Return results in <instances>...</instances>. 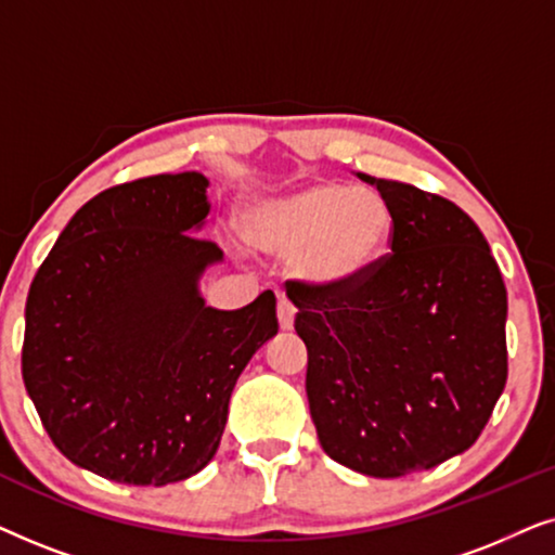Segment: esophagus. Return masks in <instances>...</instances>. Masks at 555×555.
Listing matches in <instances>:
<instances>
[{
	"mask_svg": "<svg viewBox=\"0 0 555 555\" xmlns=\"http://www.w3.org/2000/svg\"><path fill=\"white\" fill-rule=\"evenodd\" d=\"M278 321H280V328H283V331H291L293 328L295 306L285 298V295H280V300H278Z\"/></svg>",
	"mask_w": 555,
	"mask_h": 555,
	"instance_id": "esophagus-1",
	"label": "esophagus"
}]
</instances>
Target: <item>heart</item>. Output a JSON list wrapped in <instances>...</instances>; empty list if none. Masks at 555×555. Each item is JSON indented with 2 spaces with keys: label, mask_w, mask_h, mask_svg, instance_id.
Wrapping results in <instances>:
<instances>
[{
  "label": "heart",
  "mask_w": 555,
  "mask_h": 555,
  "mask_svg": "<svg viewBox=\"0 0 555 555\" xmlns=\"http://www.w3.org/2000/svg\"><path fill=\"white\" fill-rule=\"evenodd\" d=\"M393 211L382 192L336 181L310 184L257 207L249 237L264 253L295 257V268L315 287H348L386 253Z\"/></svg>",
  "instance_id": "b5f03b06"
}]
</instances>
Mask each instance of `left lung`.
I'll return each instance as SVG.
<instances>
[{
  "label": "left lung",
  "mask_w": 555,
  "mask_h": 555,
  "mask_svg": "<svg viewBox=\"0 0 555 555\" xmlns=\"http://www.w3.org/2000/svg\"><path fill=\"white\" fill-rule=\"evenodd\" d=\"M393 211L389 255L359 283L293 280L306 391L331 460L371 477L442 465L482 435L507 382V293L457 204L359 173Z\"/></svg>",
  "instance_id": "8db88e82"
}]
</instances>
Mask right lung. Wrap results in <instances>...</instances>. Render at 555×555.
Here are the masks:
<instances>
[{"label": "right lung", "mask_w": 555, "mask_h": 555, "mask_svg": "<svg viewBox=\"0 0 555 555\" xmlns=\"http://www.w3.org/2000/svg\"><path fill=\"white\" fill-rule=\"evenodd\" d=\"M196 171L111 186L82 204L29 285L22 378L42 427L78 467L169 485L215 457L234 384L278 333L275 295L204 306L222 260L196 237L209 215Z\"/></svg>", "instance_id": "right-lung-1"}]
</instances>
